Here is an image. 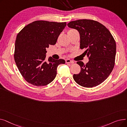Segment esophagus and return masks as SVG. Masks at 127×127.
Segmentation results:
<instances>
[{"label":"esophagus","instance_id":"esophagus-1","mask_svg":"<svg viewBox=\"0 0 127 127\" xmlns=\"http://www.w3.org/2000/svg\"><path fill=\"white\" fill-rule=\"evenodd\" d=\"M65 62H66V63H74V62H73L72 61H71V60H69V59H66V60H65Z\"/></svg>","mask_w":127,"mask_h":127}]
</instances>
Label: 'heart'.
Wrapping results in <instances>:
<instances>
[{
  "mask_svg": "<svg viewBox=\"0 0 127 127\" xmlns=\"http://www.w3.org/2000/svg\"><path fill=\"white\" fill-rule=\"evenodd\" d=\"M75 30H73V29H71V30H69L68 31V32H70V31H75Z\"/></svg>",
  "mask_w": 127,
  "mask_h": 127,
  "instance_id": "obj_1",
  "label": "heart"
}]
</instances>
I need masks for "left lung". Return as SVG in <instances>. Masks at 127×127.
<instances>
[{
  "mask_svg": "<svg viewBox=\"0 0 127 127\" xmlns=\"http://www.w3.org/2000/svg\"><path fill=\"white\" fill-rule=\"evenodd\" d=\"M69 28L77 30L80 35V47L89 61L81 67L78 74L73 75L74 80L85 88H93L102 83L110 75L115 65L116 45L114 37L105 27L91 19H79L69 22Z\"/></svg>",
  "mask_w": 127,
  "mask_h": 127,
  "instance_id": "obj_1",
  "label": "left lung"
}]
</instances>
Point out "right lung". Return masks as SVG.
Wrapping results in <instances>:
<instances>
[{
    "instance_id": "1",
    "label": "right lung",
    "mask_w": 127,
    "mask_h": 127,
    "mask_svg": "<svg viewBox=\"0 0 127 127\" xmlns=\"http://www.w3.org/2000/svg\"><path fill=\"white\" fill-rule=\"evenodd\" d=\"M66 26V22L36 21L25 26L18 33L14 58L27 82L37 86H45L55 79L58 66L65 61L51 57L46 61V48L56 44Z\"/></svg>"
}]
</instances>
